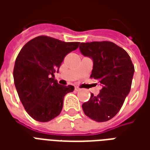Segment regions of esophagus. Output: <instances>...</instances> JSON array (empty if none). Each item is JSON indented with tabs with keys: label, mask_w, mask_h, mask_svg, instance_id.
<instances>
[{
	"label": "esophagus",
	"mask_w": 150,
	"mask_h": 150,
	"mask_svg": "<svg viewBox=\"0 0 150 150\" xmlns=\"http://www.w3.org/2000/svg\"><path fill=\"white\" fill-rule=\"evenodd\" d=\"M75 90L76 91H80V88H75Z\"/></svg>",
	"instance_id": "esophagus-1"
}]
</instances>
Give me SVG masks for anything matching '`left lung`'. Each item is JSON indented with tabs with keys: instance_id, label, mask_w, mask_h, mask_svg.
<instances>
[{
	"instance_id": "left-lung-1",
	"label": "left lung",
	"mask_w": 150,
	"mask_h": 150,
	"mask_svg": "<svg viewBox=\"0 0 150 150\" xmlns=\"http://www.w3.org/2000/svg\"><path fill=\"white\" fill-rule=\"evenodd\" d=\"M79 50L93 62L91 77L102 86L98 96L82 105L86 116L97 122L109 120L118 113L129 95L134 66L125 50L111 42H82Z\"/></svg>"
}]
</instances>
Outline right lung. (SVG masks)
<instances>
[{"mask_svg": "<svg viewBox=\"0 0 150 150\" xmlns=\"http://www.w3.org/2000/svg\"><path fill=\"white\" fill-rule=\"evenodd\" d=\"M79 45L38 36L18 54L13 69L15 87L25 109L35 120L47 122L59 116L64 96L74 91V86H62L53 77L64 57Z\"/></svg>", "mask_w": 150, "mask_h": 150, "instance_id": "right-lung-1", "label": "right lung"}]
</instances>
